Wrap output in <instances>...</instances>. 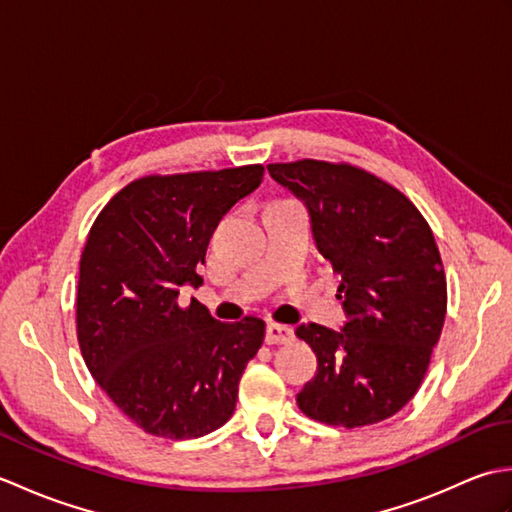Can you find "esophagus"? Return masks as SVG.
<instances>
[{
  "mask_svg": "<svg viewBox=\"0 0 512 512\" xmlns=\"http://www.w3.org/2000/svg\"><path fill=\"white\" fill-rule=\"evenodd\" d=\"M292 339V330L288 325L281 323H268L266 325V343L275 345V343H288Z\"/></svg>",
  "mask_w": 512,
  "mask_h": 512,
  "instance_id": "34e87169",
  "label": "esophagus"
}]
</instances>
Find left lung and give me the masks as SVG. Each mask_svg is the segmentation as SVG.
Segmentation results:
<instances>
[{"label": "left lung", "instance_id": "8db88e82", "mask_svg": "<svg viewBox=\"0 0 512 512\" xmlns=\"http://www.w3.org/2000/svg\"><path fill=\"white\" fill-rule=\"evenodd\" d=\"M268 173L306 204L347 317L341 330L297 325L319 363L297 405L345 429L387 420L416 396L447 314L431 228L407 195L345 162H277Z\"/></svg>", "mask_w": 512, "mask_h": 512}]
</instances>
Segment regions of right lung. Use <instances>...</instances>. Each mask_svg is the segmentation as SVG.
<instances>
[{"label":"right lung","instance_id":"add662e5","mask_svg":"<svg viewBox=\"0 0 512 512\" xmlns=\"http://www.w3.org/2000/svg\"><path fill=\"white\" fill-rule=\"evenodd\" d=\"M262 165L147 176L96 217L76 292L83 361L114 405L151 436L187 440L233 416L239 378L266 323H222L198 299L206 246L222 215L253 193Z\"/></svg>","mask_w":512,"mask_h":512}]
</instances>
